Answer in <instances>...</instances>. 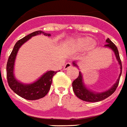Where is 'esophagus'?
Returning <instances> with one entry per match:
<instances>
[{
    "label": "esophagus",
    "instance_id": "34e87169",
    "mask_svg": "<svg viewBox=\"0 0 127 127\" xmlns=\"http://www.w3.org/2000/svg\"><path fill=\"white\" fill-rule=\"evenodd\" d=\"M71 66H72V64H71V63H70V62L66 63V64L64 65V70L68 69H69Z\"/></svg>",
    "mask_w": 127,
    "mask_h": 127
}]
</instances>
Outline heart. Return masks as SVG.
<instances>
[{"instance_id": "b5f03b06", "label": "heart", "mask_w": 127, "mask_h": 127, "mask_svg": "<svg viewBox=\"0 0 127 127\" xmlns=\"http://www.w3.org/2000/svg\"><path fill=\"white\" fill-rule=\"evenodd\" d=\"M91 43V40L89 38H82L75 41L73 43V46L77 50L83 49Z\"/></svg>"}]
</instances>
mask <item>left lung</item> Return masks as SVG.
<instances>
[{"mask_svg": "<svg viewBox=\"0 0 127 127\" xmlns=\"http://www.w3.org/2000/svg\"><path fill=\"white\" fill-rule=\"evenodd\" d=\"M105 42L107 44L104 45V47L108 48L109 49H111L115 54L117 61L118 62L119 65L120 66V74H119L118 79L115 83V84H113L111 88H109L108 90L104 91V92H96V91L89 89L87 87V85H85V83H84V81H83V74L81 73V71H79V77L75 81H73L72 83V86H73V90L76 96L83 101L89 102H97L102 101L105 98H107V97H109V96H111V94L115 92L119 85L120 77L121 75V73H122V64H121V61L120 57H119L118 49L115 46V44L109 38H107ZM73 65L74 66L77 67L79 68V66H78L76 61L73 62Z\"/></svg>", "mask_w": 127, "mask_h": 127, "instance_id": "8db88e82", "label": "left lung"}]
</instances>
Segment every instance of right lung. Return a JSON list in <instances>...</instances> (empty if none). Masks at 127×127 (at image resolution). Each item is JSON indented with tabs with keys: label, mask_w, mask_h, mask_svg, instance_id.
<instances>
[{
	"label": "right lung",
	"mask_w": 127,
	"mask_h": 127,
	"mask_svg": "<svg viewBox=\"0 0 127 127\" xmlns=\"http://www.w3.org/2000/svg\"><path fill=\"white\" fill-rule=\"evenodd\" d=\"M38 35L51 36L50 33H44L42 31H36L19 40L14 45L6 65L7 80L9 87L18 96L29 100H38L46 96L50 89L52 77L57 73V71H48L33 83L27 84L20 82L15 77L14 65L18 50H20V47L31 37Z\"/></svg>",
	"instance_id": "add662e5"
}]
</instances>
